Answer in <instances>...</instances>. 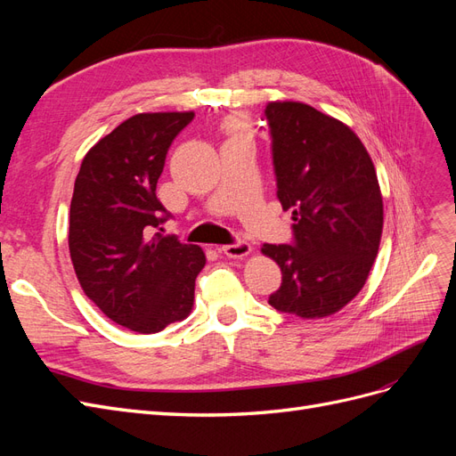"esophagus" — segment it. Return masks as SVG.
Returning <instances> with one entry per match:
<instances>
[{
	"instance_id": "obj_1",
	"label": "esophagus",
	"mask_w": 456,
	"mask_h": 456,
	"mask_svg": "<svg viewBox=\"0 0 456 456\" xmlns=\"http://www.w3.org/2000/svg\"><path fill=\"white\" fill-rule=\"evenodd\" d=\"M220 251H223L230 258H243L251 253V245L247 241H236L232 245H223L220 247Z\"/></svg>"
}]
</instances>
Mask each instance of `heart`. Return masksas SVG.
Wrapping results in <instances>:
<instances>
[{
	"mask_svg": "<svg viewBox=\"0 0 456 456\" xmlns=\"http://www.w3.org/2000/svg\"><path fill=\"white\" fill-rule=\"evenodd\" d=\"M224 127L232 134V139L233 136H249V129H247L245 121L241 118H230Z\"/></svg>",
	"mask_w": 456,
	"mask_h": 456,
	"instance_id": "obj_1",
	"label": "heart"
}]
</instances>
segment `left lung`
<instances>
[{"label": "left lung", "instance_id": "left-lung-1", "mask_svg": "<svg viewBox=\"0 0 456 456\" xmlns=\"http://www.w3.org/2000/svg\"><path fill=\"white\" fill-rule=\"evenodd\" d=\"M278 198L293 211V243L262 245L281 287L268 305L302 320L342 310L377 258L384 209L375 165L348 126L305 102H268Z\"/></svg>", "mask_w": 456, "mask_h": 456}]
</instances>
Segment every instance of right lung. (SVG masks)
I'll use <instances>...</instances> for the list:
<instances>
[{"label":"right lung","mask_w":456,"mask_h":456,"mask_svg":"<svg viewBox=\"0 0 456 456\" xmlns=\"http://www.w3.org/2000/svg\"><path fill=\"white\" fill-rule=\"evenodd\" d=\"M191 119L194 112L136 114L87 151L76 176L68 247L77 281L134 333H158L194 306L201 247L151 233L171 216L156 198L165 156Z\"/></svg>","instance_id":"1"}]
</instances>
